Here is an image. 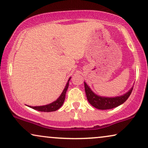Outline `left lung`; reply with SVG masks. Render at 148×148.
Here are the masks:
<instances>
[{"mask_svg": "<svg viewBox=\"0 0 148 148\" xmlns=\"http://www.w3.org/2000/svg\"><path fill=\"white\" fill-rule=\"evenodd\" d=\"M84 90H85L86 98H87L88 102L90 105L99 110L112 109V108L123 104L129 98L133 88V87H132L127 93L124 94L123 95L115 97H101V96L95 94L89 86L86 84V82H84Z\"/></svg>", "mask_w": 148, "mask_h": 148, "instance_id": "8db88e82", "label": "left lung"}]
</instances>
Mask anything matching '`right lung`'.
<instances>
[{
	"label": "right lung",
	"instance_id": "right-lung-1",
	"mask_svg": "<svg viewBox=\"0 0 148 148\" xmlns=\"http://www.w3.org/2000/svg\"><path fill=\"white\" fill-rule=\"evenodd\" d=\"M71 77L69 78L68 82H67L66 86H65L64 90H63L62 93L59 97V98L56 101L52 102L51 103H49L48 105L42 106H29V108H32V109L38 110L40 112H54L58 110L59 108H61V106L64 103L65 97H66V93L67 90H68V86H69V81H70Z\"/></svg>",
	"mask_w": 148,
	"mask_h": 148
}]
</instances>
